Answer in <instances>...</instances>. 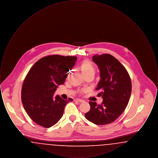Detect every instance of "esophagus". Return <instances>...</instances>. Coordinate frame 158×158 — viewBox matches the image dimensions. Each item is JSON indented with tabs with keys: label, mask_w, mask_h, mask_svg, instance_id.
Here are the masks:
<instances>
[{
	"label": "esophagus",
	"mask_w": 158,
	"mask_h": 158,
	"mask_svg": "<svg viewBox=\"0 0 158 158\" xmlns=\"http://www.w3.org/2000/svg\"><path fill=\"white\" fill-rule=\"evenodd\" d=\"M74 101H75V102H81V103L84 102L83 100H82V99H75Z\"/></svg>",
	"instance_id": "obj_1"
}]
</instances>
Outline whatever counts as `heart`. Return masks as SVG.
Segmentation results:
<instances>
[{"label": "heart", "instance_id": "obj_1", "mask_svg": "<svg viewBox=\"0 0 158 158\" xmlns=\"http://www.w3.org/2000/svg\"><path fill=\"white\" fill-rule=\"evenodd\" d=\"M80 68L84 76L90 73H95V69L94 66L90 60H85L83 61L80 66Z\"/></svg>", "mask_w": 158, "mask_h": 158}]
</instances>
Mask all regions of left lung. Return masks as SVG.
<instances>
[{
    "mask_svg": "<svg viewBox=\"0 0 158 158\" xmlns=\"http://www.w3.org/2000/svg\"><path fill=\"white\" fill-rule=\"evenodd\" d=\"M92 60L100 70L97 90L102 97L101 104L89 101L90 109L85 118L97 125H106L116 120L125 110L130 98L131 81L126 69L110 54L95 55Z\"/></svg>",
    "mask_w": 158,
    "mask_h": 158,
    "instance_id": "left-lung-1",
    "label": "left lung"
}]
</instances>
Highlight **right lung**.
Returning a JSON list of instances; mask_svg holds the SVG:
<instances>
[{
  "label": "right lung",
  "instance_id": "add662e5",
  "mask_svg": "<svg viewBox=\"0 0 158 158\" xmlns=\"http://www.w3.org/2000/svg\"><path fill=\"white\" fill-rule=\"evenodd\" d=\"M76 56L50 55L44 57L31 68L23 82L21 100L28 116L43 127L56 124L63 116L65 106L72 98L64 100L53 94L63 85L69 70L75 64Z\"/></svg>",
  "mask_w": 158,
  "mask_h": 158
}]
</instances>
